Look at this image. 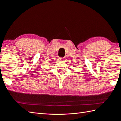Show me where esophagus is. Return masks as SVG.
I'll list each match as a JSON object with an SVG mask.
<instances>
[{
	"instance_id": "obj_1",
	"label": "esophagus",
	"mask_w": 121,
	"mask_h": 121,
	"mask_svg": "<svg viewBox=\"0 0 121 121\" xmlns=\"http://www.w3.org/2000/svg\"><path fill=\"white\" fill-rule=\"evenodd\" d=\"M65 57H61V58H60V60H65Z\"/></svg>"
}]
</instances>
